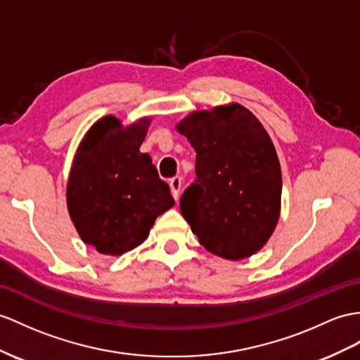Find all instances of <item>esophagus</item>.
I'll return each instance as SVG.
<instances>
[{
	"mask_svg": "<svg viewBox=\"0 0 360 360\" xmlns=\"http://www.w3.org/2000/svg\"><path fill=\"white\" fill-rule=\"evenodd\" d=\"M169 186H171V194L175 200H179L180 195V189H181V179L180 177H172L169 180Z\"/></svg>",
	"mask_w": 360,
	"mask_h": 360,
	"instance_id": "1",
	"label": "esophagus"
}]
</instances>
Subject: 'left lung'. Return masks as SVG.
Wrapping results in <instances>:
<instances>
[{"label":"left lung","mask_w":360,"mask_h":360,"mask_svg":"<svg viewBox=\"0 0 360 360\" xmlns=\"http://www.w3.org/2000/svg\"><path fill=\"white\" fill-rule=\"evenodd\" d=\"M177 131L197 153L195 183L180 198L191 231L221 258L257 253L281 210V166L267 131L240 103L191 112Z\"/></svg>","instance_id":"1"}]
</instances>
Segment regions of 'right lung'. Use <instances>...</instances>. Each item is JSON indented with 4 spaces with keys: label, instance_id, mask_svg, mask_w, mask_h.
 <instances>
[{
    "label": "right lung",
    "instance_id": "add662e5",
    "mask_svg": "<svg viewBox=\"0 0 360 360\" xmlns=\"http://www.w3.org/2000/svg\"><path fill=\"white\" fill-rule=\"evenodd\" d=\"M151 119L124 127L105 116L86 131L67 183V207L82 241L119 257L142 244L155 218L174 206L168 183L140 153Z\"/></svg>",
    "mask_w": 360,
    "mask_h": 360
}]
</instances>
